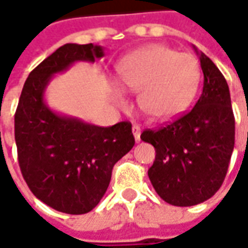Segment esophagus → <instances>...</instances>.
<instances>
[{
	"label": "esophagus",
	"mask_w": 248,
	"mask_h": 248,
	"mask_svg": "<svg viewBox=\"0 0 248 248\" xmlns=\"http://www.w3.org/2000/svg\"><path fill=\"white\" fill-rule=\"evenodd\" d=\"M133 134H134V138L136 141H140V136H141V127L138 124H133Z\"/></svg>",
	"instance_id": "esophagus-1"
}]
</instances>
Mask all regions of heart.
I'll return each instance as SVG.
<instances>
[{"label": "heart", "mask_w": 248, "mask_h": 248, "mask_svg": "<svg viewBox=\"0 0 248 248\" xmlns=\"http://www.w3.org/2000/svg\"><path fill=\"white\" fill-rule=\"evenodd\" d=\"M124 88L140 92L138 103L148 117L164 121L187 110L201 82V66L194 55L179 54L161 45L141 48L118 66ZM118 102L122 92L117 89Z\"/></svg>", "instance_id": "1"}]
</instances>
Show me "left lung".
<instances>
[{
  "instance_id": "left-lung-1",
  "label": "left lung",
  "mask_w": 248,
  "mask_h": 248,
  "mask_svg": "<svg viewBox=\"0 0 248 248\" xmlns=\"http://www.w3.org/2000/svg\"><path fill=\"white\" fill-rule=\"evenodd\" d=\"M200 57L203 88L195 106L159 129H146L141 140L156 149L148 176L156 193L173 206L206 201L221 187L235 145V117L230 88L218 67Z\"/></svg>"
}]
</instances>
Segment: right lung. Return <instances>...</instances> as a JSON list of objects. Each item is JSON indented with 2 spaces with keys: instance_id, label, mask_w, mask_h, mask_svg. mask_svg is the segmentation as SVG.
<instances>
[{
  "instance_id": "right-lung-1",
  "label": "right lung",
  "mask_w": 248,
  "mask_h": 248,
  "mask_svg": "<svg viewBox=\"0 0 248 248\" xmlns=\"http://www.w3.org/2000/svg\"><path fill=\"white\" fill-rule=\"evenodd\" d=\"M100 46L67 43L55 50L25 80L15 114L18 166L33 195L67 215L88 213L110 185L112 167L134 146L130 122L110 127L62 117L45 103L55 73L77 61L95 62Z\"/></svg>"
}]
</instances>
